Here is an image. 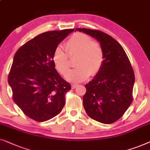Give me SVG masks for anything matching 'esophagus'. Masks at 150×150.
Here are the masks:
<instances>
[{
    "label": "esophagus",
    "instance_id": "esophagus-1",
    "mask_svg": "<svg viewBox=\"0 0 150 150\" xmlns=\"http://www.w3.org/2000/svg\"><path fill=\"white\" fill-rule=\"evenodd\" d=\"M78 86H79L78 84H72V85H71V88H72V89H75V88H77Z\"/></svg>",
    "mask_w": 150,
    "mask_h": 150
}]
</instances>
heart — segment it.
Returning a JSON list of instances; mask_svg holds the SVG:
<instances>
[{
    "label": "heart",
    "mask_w": 150,
    "mask_h": 150,
    "mask_svg": "<svg viewBox=\"0 0 150 150\" xmlns=\"http://www.w3.org/2000/svg\"><path fill=\"white\" fill-rule=\"evenodd\" d=\"M64 46L66 52L60 47H57L52 60L58 72L65 75L70 68L69 57L76 56L75 66L77 67L68 72L67 80L72 82L83 81L90 75H95L100 70L104 62V52L100 43L92 41L89 36L76 33L66 42Z\"/></svg>",
    "instance_id": "1"
}]
</instances>
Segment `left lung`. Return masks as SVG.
I'll return each instance as SVG.
<instances>
[{"mask_svg": "<svg viewBox=\"0 0 150 150\" xmlns=\"http://www.w3.org/2000/svg\"><path fill=\"white\" fill-rule=\"evenodd\" d=\"M96 39L104 52V62L94 79L86 84L83 104L88 116L103 124L119 120L132 102L134 74L122 45L98 30L76 28Z\"/></svg>", "mask_w": 150, "mask_h": 150, "instance_id": "8db88e82", "label": "left lung"}]
</instances>
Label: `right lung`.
<instances>
[{
  "label": "right lung",
  "mask_w": 150,
  "mask_h": 150,
  "mask_svg": "<svg viewBox=\"0 0 150 150\" xmlns=\"http://www.w3.org/2000/svg\"><path fill=\"white\" fill-rule=\"evenodd\" d=\"M74 29L45 32L26 42L15 54L8 83L13 98L25 115L37 122L56 116L65 105L70 83L57 72L55 50Z\"/></svg>",
  "instance_id": "obj_1"
}]
</instances>
